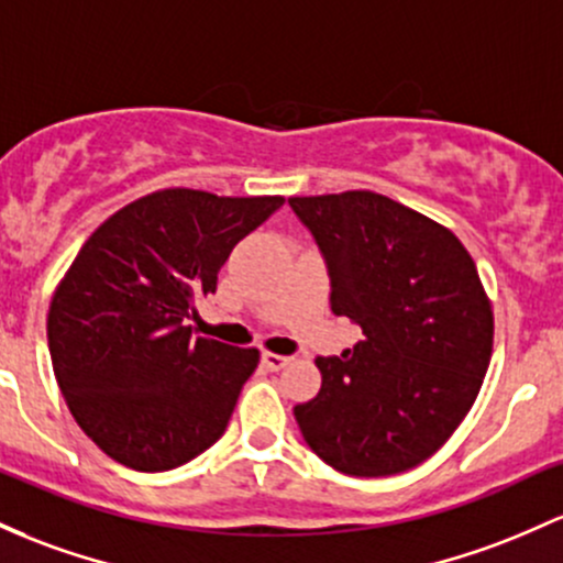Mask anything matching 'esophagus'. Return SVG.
<instances>
[{
	"mask_svg": "<svg viewBox=\"0 0 563 563\" xmlns=\"http://www.w3.org/2000/svg\"><path fill=\"white\" fill-rule=\"evenodd\" d=\"M262 363L269 368V372H280V368H286L288 363H291V355H277V352H264Z\"/></svg>",
	"mask_w": 563,
	"mask_h": 563,
	"instance_id": "obj_1",
	"label": "esophagus"
}]
</instances>
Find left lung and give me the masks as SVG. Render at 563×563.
<instances>
[{
	"mask_svg": "<svg viewBox=\"0 0 563 563\" xmlns=\"http://www.w3.org/2000/svg\"><path fill=\"white\" fill-rule=\"evenodd\" d=\"M288 206L323 253L333 314L366 336L314 361L323 385L294 406L301 435L339 473L411 471L460 428L489 368L494 318L478 269L446 227L376 191Z\"/></svg>",
	"mask_w": 563,
	"mask_h": 563,
	"instance_id": "8db88e82",
	"label": "left lung"
}]
</instances>
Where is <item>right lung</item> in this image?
Instances as JSON below:
<instances>
[{
	"label": "right lung",
	"mask_w": 563,
	"mask_h": 563,
	"mask_svg": "<svg viewBox=\"0 0 563 563\" xmlns=\"http://www.w3.org/2000/svg\"><path fill=\"white\" fill-rule=\"evenodd\" d=\"M283 197L163 189L90 234L55 288L47 344L85 435L141 473H163L224 435L258 350L195 336L200 296Z\"/></svg>",
	"instance_id": "add662e5"
}]
</instances>
